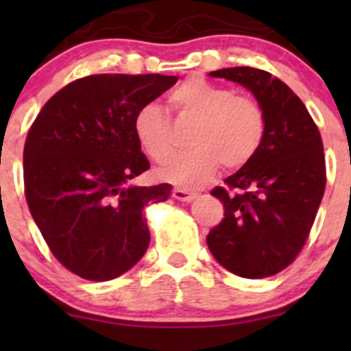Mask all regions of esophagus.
Instances as JSON below:
<instances>
[{
	"instance_id": "obj_1",
	"label": "esophagus",
	"mask_w": 351,
	"mask_h": 351,
	"mask_svg": "<svg viewBox=\"0 0 351 351\" xmlns=\"http://www.w3.org/2000/svg\"><path fill=\"white\" fill-rule=\"evenodd\" d=\"M173 197L180 202H192L193 198L197 197V193L190 192V190L186 189H180V186H176V189L173 190Z\"/></svg>"
}]
</instances>
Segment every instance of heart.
<instances>
[{
	"mask_svg": "<svg viewBox=\"0 0 351 351\" xmlns=\"http://www.w3.org/2000/svg\"><path fill=\"white\" fill-rule=\"evenodd\" d=\"M173 107L197 119L192 134L193 149L176 156L158 175L178 185L195 186L214 176L222 165L239 168L250 161L265 136V113L254 98L234 95L229 88L192 77L171 93ZM137 143L162 162L175 151L169 120L158 104H146L134 117Z\"/></svg>",
	"mask_w": 351,
	"mask_h": 351,
	"instance_id": "heart-1",
	"label": "heart"
}]
</instances>
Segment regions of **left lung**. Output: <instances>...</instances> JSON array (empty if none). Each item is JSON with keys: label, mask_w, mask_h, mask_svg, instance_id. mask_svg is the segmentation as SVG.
<instances>
[{"label": "left lung", "mask_w": 351, "mask_h": 351, "mask_svg": "<svg viewBox=\"0 0 351 351\" xmlns=\"http://www.w3.org/2000/svg\"><path fill=\"white\" fill-rule=\"evenodd\" d=\"M241 84L265 113V136L253 158L212 195L224 219L207 236L215 260L243 278L289 267L309 236L326 186L321 134L306 105L270 73L224 67L208 73Z\"/></svg>", "instance_id": "obj_1"}]
</instances>
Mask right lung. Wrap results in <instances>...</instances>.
<instances>
[{"instance_id":"right-lung-1","label":"right lung","mask_w":351,"mask_h":351,"mask_svg":"<svg viewBox=\"0 0 351 351\" xmlns=\"http://www.w3.org/2000/svg\"><path fill=\"white\" fill-rule=\"evenodd\" d=\"M178 76L93 74L59 90L35 119L23 149L25 197L54 256L73 274L112 280L149 246L144 207L171 185H130L149 169L134 117Z\"/></svg>"}]
</instances>
